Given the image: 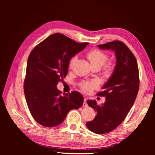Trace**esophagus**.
<instances>
[{
  "label": "esophagus",
  "mask_w": 155,
  "mask_h": 155,
  "mask_svg": "<svg viewBox=\"0 0 155 155\" xmlns=\"http://www.w3.org/2000/svg\"><path fill=\"white\" fill-rule=\"evenodd\" d=\"M83 106L84 107H87L88 106V104L87 103V99L86 98L84 99V103H83Z\"/></svg>",
  "instance_id": "obj_1"
}]
</instances>
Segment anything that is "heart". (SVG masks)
<instances>
[{"mask_svg":"<svg viewBox=\"0 0 155 155\" xmlns=\"http://www.w3.org/2000/svg\"><path fill=\"white\" fill-rule=\"evenodd\" d=\"M87 58L90 61L92 67H102L108 60V55L105 53L99 50H93L88 52L87 54ZM77 60V57H73L70 62V67H71ZM114 70V64L112 63H109L104 68V74L106 76H110ZM96 84L92 82H84L80 85L82 90L85 93H90L94 88L96 87Z\"/></svg>","mask_w":155,"mask_h":155,"instance_id":"obj_1","label":"heart"}]
</instances>
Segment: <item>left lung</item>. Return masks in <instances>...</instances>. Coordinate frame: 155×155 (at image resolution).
Wrapping results in <instances>:
<instances>
[{
  "label": "left lung",
  "mask_w": 155,
  "mask_h": 155,
  "mask_svg": "<svg viewBox=\"0 0 155 155\" xmlns=\"http://www.w3.org/2000/svg\"><path fill=\"white\" fill-rule=\"evenodd\" d=\"M102 50L115 52L116 64L112 75L97 94L105 97L102 105L95 100H87L88 106L97 115L87 122V128L96 134L108 133L123 122L134 103L139 91V70L136 59L129 48L120 41H114L97 46Z\"/></svg>",
  "instance_id": "left-lung-1"
}]
</instances>
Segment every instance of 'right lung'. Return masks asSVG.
Segmentation results:
<instances>
[{
	"instance_id": "right-lung-1",
	"label": "right lung",
	"mask_w": 155,
	"mask_h": 155,
	"mask_svg": "<svg viewBox=\"0 0 155 155\" xmlns=\"http://www.w3.org/2000/svg\"><path fill=\"white\" fill-rule=\"evenodd\" d=\"M88 43H78L60 33L50 35L38 45L28 60L24 91L32 116L39 124H60L68 112L84 103L77 91L63 94L56 85L67 76L70 61Z\"/></svg>"
}]
</instances>
